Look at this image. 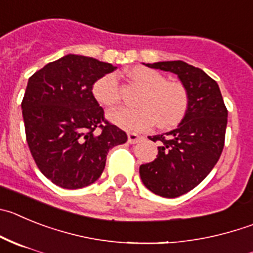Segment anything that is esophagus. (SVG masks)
<instances>
[{
  "instance_id": "1",
  "label": "esophagus",
  "mask_w": 253,
  "mask_h": 253,
  "mask_svg": "<svg viewBox=\"0 0 253 253\" xmlns=\"http://www.w3.org/2000/svg\"><path fill=\"white\" fill-rule=\"evenodd\" d=\"M143 139L142 135H139V134L136 133H129L128 134V142L130 143V144H135V143L140 142Z\"/></svg>"
}]
</instances>
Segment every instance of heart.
<instances>
[{
    "label": "heart",
    "mask_w": 253,
    "mask_h": 253,
    "mask_svg": "<svg viewBox=\"0 0 253 253\" xmlns=\"http://www.w3.org/2000/svg\"><path fill=\"white\" fill-rule=\"evenodd\" d=\"M126 75L143 91L135 100L136 108H118L109 111L111 123L126 130H144L155 123L163 129L175 126L188 110V92L179 83L167 81L158 71L145 66H135ZM92 95L100 105L111 108L120 100V91L115 74H106L95 81Z\"/></svg>",
    "instance_id": "b5f03b06"
}]
</instances>
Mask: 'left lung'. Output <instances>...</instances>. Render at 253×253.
Listing matches in <instances>:
<instances>
[{"instance_id": "left-lung-1", "label": "left lung", "mask_w": 253, "mask_h": 253, "mask_svg": "<svg viewBox=\"0 0 253 253\" xmlns=\"http://www.w3.org/2000/svg\"><path fill=\"white\" fill-rule=\"evenodd\" d=\"M147 66L175 74L188 92V110L182 122L177 129L150 138L159 142L158 155L139 168L142 182L149 191L175 198L197 187L218 162L228 111L218 84L201 69L180 60Z\"/></svg>"}]
</instances>
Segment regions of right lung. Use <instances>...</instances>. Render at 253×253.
Segmentation results:
<instances>
[{
    "instance_id": "1",
    "label": "right lung",
    "mask_w": 253,
    "mask_h": 253,
    "mask_svg": "<svg viewBox=\"0 0 253 253\" xmlns=\"http://www.w3.org/2000/svg\"><path fill=\"white\" fill-rule=\"evenodd\" d=\"M108 62L66 55L36 71L22 99L26 140L43 175L61 188L78 189L98 179L110 148L126 133L104 118L92 85L115 70ZM96 127L100 132H95Z\"/></svg>"
}]
</instances>
